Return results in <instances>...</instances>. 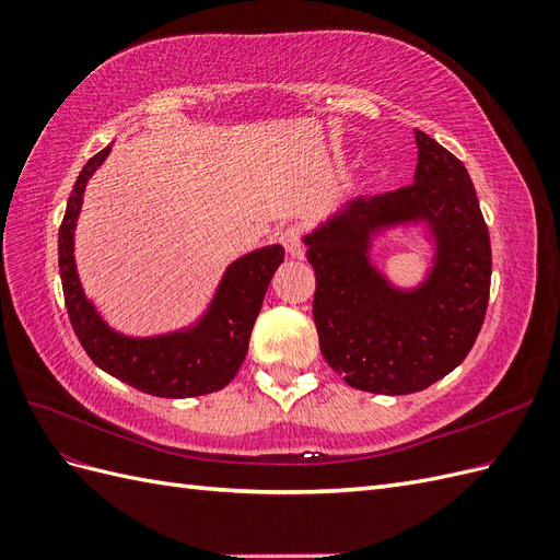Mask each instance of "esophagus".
I'll use <instances>...</instances> for the list:
<instances>
[{"label":"esophagus","instance_id":"1","mask_svg":"<svg viewBox=\"0 0 560 560\" xmlns=\"http://www.w3.org/2000/svg\"><path fill=\"white\" fill-rule=\"evenodd\" d=\"M301 238H303V229L299 224L287 226L280 233V243L287 249V254H292V257H299L301 254Z\"/></svg>","mask_w":560,"mask_h":560}]
</instances>
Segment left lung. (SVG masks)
Masks as SVG:
<instances>
[{
	"instance_id": "obj_1",
	"label": "left lung",
	"mask_w": 560,
	"mask_h": 560,
	"mask_svg": "<svg viewBox=\"0 0 560 560\" xmlns=\"http://www.w3.org/2000/svg\"><path fill=\"white\" fill-rule=\"evenodd\" d=\"M416 182L350 200L306 235L315 270L319 350L364 393L409 395L460 364L481 331L490 294V238L477 191L448 149L416 130ZM425 218L438 241L433 273L395 291L368 261L370 235Z\"/></svg>"
}]
</instances>
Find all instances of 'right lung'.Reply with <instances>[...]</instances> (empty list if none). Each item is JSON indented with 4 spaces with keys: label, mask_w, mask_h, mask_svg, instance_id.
Wrapping results in <instances>:
<instances>
[{
    "label": "right lung",
    "mask_w": 560,
    "mask_h": 560,
    "mask_svg": "<svg viewBox=\"0 0 560 560\" xmlns=\"http://www.w3.org/2000/svg\"><path fill=\"white\" fill-rule=\"evenodd\" d=\"M109 149L105 147L83 165L58 233L60 280L74 334L100 369L147 395L182 399L217 393L238 374L254 319L261 311L270 278L284 261V249L270 245L233 261L208 313L191 329L154 338H130L109 329L83 294L74 266V226L83 189Z\"/></svg>",
    "instance_id": "add662e5"
}]
</instances>
